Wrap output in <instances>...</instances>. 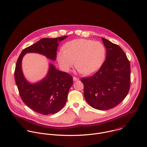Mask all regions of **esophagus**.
Listing matches in <instances>:
<instances>
[{"mask_svg": "<svg viewBox=\"0 0 147 147\" xmlns=\"http://www.w3.org/2000/svg\"><path fill=\"white\" fill-rule=\"evenodd\" d=\"M73 80H74V81H77V80H79V78H77V77H73Z\"/></svg>", "mask_w": 147, "mask_h": 147, "instance_id": "34e87169", "label": "esophagus"}]
</instances>
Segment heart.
<instances>
[{"label": "heart", "mask_w": 147, "mask_h": 147, "mask_svg": "<svg viewBox=\"0 0 147 147\" xmlns=\"http://www.w3.org/2000/svg\"><path fill=\"white\" fill-rule=\"evenodd\" d=\"M106 49L103 43L89 39H78L69 42L57 55L62 69L68 71L76 65L84 75L97 71L103 64Z\"/></svg>", "instance_id": "b5f03b06"}]
</instances>
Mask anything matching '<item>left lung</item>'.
<instances>
[{"mask_svg": "<svg viewBox=\"0 0 147 147\" xmlns=\"http://www.w3.org/2000/svg\"><path fill=\"white\" fill-rule=\"evenodd\" d=\"M107 49L106 60L93 76L83 77L84 97L93 108L106 111L113 108L127 96L131 84L130 62L117 45L102 38Z\"/></svg>", "mask_w": 147, "mask_h": 147, "instance_id": "left-lung-1", "label": "left lung"}]
</instances>
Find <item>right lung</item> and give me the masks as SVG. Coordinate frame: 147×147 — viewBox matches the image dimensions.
Instances as JSON below:
<instances>
[{"instance_id": "1", "label": "right lung", "mask_w": 147, "mask_h": 147, "mask_svg": "<svg viewBox=\"0 0 147 147\" xmlns=\"http://www.w3.org/2000/svg\"><path fill=\"white\" fill-rule=\"evenodd\" d=\"M67 36L42 38L25 48L16 61L14 76L20 96L23 102L36 113L49 115L59 112L66 104L69 89L73 85V77L50 64L48 74L45 78L34 84H30L23 74L22 59L26 53H36L55 61L58 42Z\"/></svg>"}]
</instances>
